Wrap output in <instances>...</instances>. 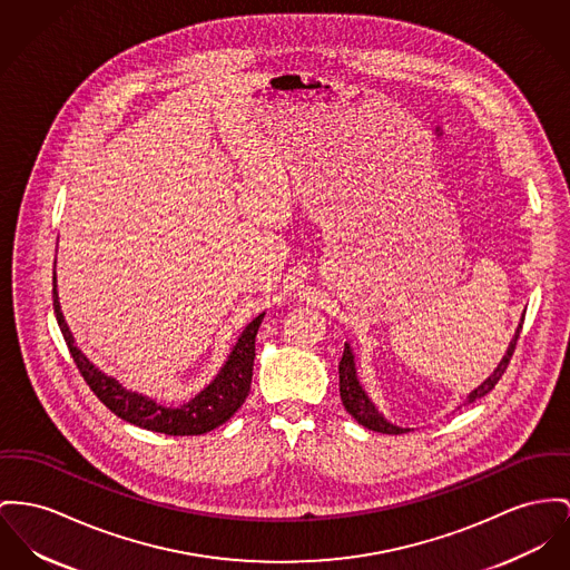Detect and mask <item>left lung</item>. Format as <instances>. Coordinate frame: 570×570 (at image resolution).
<instances>
[{
    "label": "left lung",
    "mask_w": 570,
    "mask_h": 570,
    "mask_svg": "<svg viewBox=\"0 0 570 570\" xmlns=\"http://www.w3.org/2000/svg\"><path fill=\"white\" fill-rule=\"evenodd\" d=\"M521 331H523V324L517 328L514 333V340L510 342V347L503 356V361L497 365L493 374L489 376V380H484L475 391H471V395L466 397V402H475L480 397H484L487 393H491L494 389V384L501 380V376L505 374L508 365H510V358L514 354V347L517 342L521 337ZM340 393H342L343 406L345 411L356 419L361 425H365L367 430H374V432H382V434H402V432H409L406 428H397V425H391L386 419L380 415L376 411V406L370 402V397L365 395V391L361 389L358 380H356V370H354V356L350 352V345L345 343L343 347L342 361H340Z\"/></svg>",
    "instance_id": "left-lung-1"
}]
</instances>
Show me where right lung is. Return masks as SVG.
<instances>
[{"label":"right lung","mask_w":570,"mask_h":570,"mask_svg":"<svg viewBox=\"0 0 570 570\" xmlns=\"http://www.w3.org/2000/svg\"><path fill=\"white\" fill-rule=\"evenodd\" d=\"M53 311L58 326L69 345V352L76 361L77 370L92 393L115 413L116 417L125 419L138 428H147L153 432H164L170 436H194L205 434L235 415V411L244 404L250 382H253V363H255V337L262 326L266 313L257 315L235 343L228 361L216 380L205 386L196 397L179 409H166L155 404L151 397L122 389L115 379L101 374L79 350L73 335L62 317L58 292H56V272H53Z\"/></svg>","instance_id":"add662e5"}]
</instances>
